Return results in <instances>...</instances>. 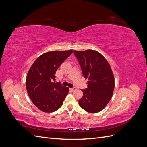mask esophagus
Listing matches in <instances>:
<instances>
[{
  "label": "esophagus",
  "instance_id": "34e87169",
  "mask_svg": "<svg viewBox=\"0 0 147 147\" xmlns=\"http://www.w3.org/2000/svg\"><path fill=\"white\" fill-rule=\"evenodd\" d=\"M70 90L72 91H74L75 90H76V88H70Z\"/></svg>",
  "mask_w": 147,
  "mask_h": 147
}]
</instances>
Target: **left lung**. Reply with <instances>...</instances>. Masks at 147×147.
I'll use <instances>...</instances> for the list:
<instances>
[{
    "mask_svg": "<svg viewBox=\"0 0 147 147\" xmlns=\"http://www.w3.org/2000/svg\"><path fill=\"white\" fill-rule=\"evenodd\" d=\"M81 65L88 88L83 90V97L78 103L81 107L91 113L103 110L112 98L115 78L109 63L104 56L96 50L74 51Z\"/></svg>",
    "mask_w": 147,
    "mask_h": 147,
    "instance_id": "obj_1",
    "label": "left lung"
}]
</instances>
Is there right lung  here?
<instances>
[{"instance_id":"right-lung-1","label":"right lung","mask_w":147,"mask_h":147,"mask_svg":"<svg viewBox=\"0 0 147 147\" xmlns=\"http://www.w3.org/2000/svg\"><path fill=\"white\" fill-rule=\"evenodd\" d=\"M73 50L43 53L31 65L26 77V86L32 103L43 112L59 109L69 91L68 87L55 82V74Z\"/></svg>"}]
</instances>
